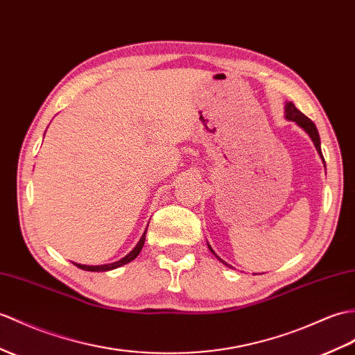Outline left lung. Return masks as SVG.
Returning <instances> with one entry per match:
<instances>
[{
  "label": "left lung",
  "instance_id": "8db88e82",
  "mask_svg": "<svg viewBox=\"0 0 355 355\" xmlns=\"http://www.w3.org/2000/svg\"><path fill=\"white\" fill-rule=\"evenodd\" d=\"M286 118L289 119V121L296 122L301 128H304V131H306V133L311 137L313 144H315L318 153L320 154V157L324 159L322 151H320V139H319L318 128H316L315 123L311 122V119H309V118L306 116V114L301 113L298 109H296L295 104H292V103H287V104H286ZM209 250H210L213 254H215V251L211 250V246H210V245H209ZM215 255H216V254H215ZM216 257H218V255H216ZM218 259H219V257H218ZM219 260H220V259H219ZM220 261L224 263V265H227V263H225L224 260H220ZM227 266H228V265H227Z\"/></svg>",
  "mask_w": 355,
  "mask_h": 355
}]
</instances>
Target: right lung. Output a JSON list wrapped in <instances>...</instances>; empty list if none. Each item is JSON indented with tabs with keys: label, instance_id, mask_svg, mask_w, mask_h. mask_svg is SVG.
<instances>
[{
	"label": "right lung",
	"instance_id": "add662e5",
	"mask_svg": "<svg viewBox=\"0 0 355 355\" xmlns=\"http://www.w3.org/2000/svg\"><path fill=\"white\" fill-rule=\"evenodd\" d=\"M145 234H146V232L144 233V236L140 237V241H139V243L136 245V248L131 251L128 255H125V257L123 259H121L119 261H114V263H110V265H103V266H85V265H77L76 263V266H78L80 269H85V270H92V272H104V270H110V269H116V268H119V266H122V265H125V263H128V261H131V260H135L137 255H139V252L142 251V248H144V243H145Z\"/></svg>",
	"mask_w": 355,
	"mask_h": 355
}]
</instances>
